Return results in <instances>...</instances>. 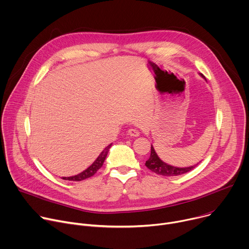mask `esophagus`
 Segmentation results:
<instances>
[{
    "instance_id": "esophagus-1",
    "label": "esophagus",
    "mask_w": 249,
    "mask_h": 249,
    "mask_svg": "<svg viewBox=\"0 0 249 249\" xmlns=\"http://www.w3.org/2000/svg\"><path fill=\"white\" fill-rule=\"evenodd\" d=\"M128 134L131 136V137H138L140 136V132L136 129H129L128 130Z\"/></svg>"
}]
</instances>
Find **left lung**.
<instances>
[{
  "label": "left lung",
  "instance_id": "1",
  "mask_svg": "<svg viewBox=\"0 0 249 249\" xmlns=\"http://www.w3.org/2000/svg\"><path fill=\"white\" fill-rule=\"evenodd\" d=\"M201 76L204 78L203 75H201ZM197 165H198V163L195 164V165L189 166V167H177V166H172L170 164H167L159 158V156L157 155L153 145L151 146V156H150L149 160L146 161V166L149 169H151L153 172H155L157 174H160V175H162V176L181 175L183 173H186V172L192 170Z\"/></svg>",
  "mask_w": 249,
  "mask_h": 249
}]
</instances>
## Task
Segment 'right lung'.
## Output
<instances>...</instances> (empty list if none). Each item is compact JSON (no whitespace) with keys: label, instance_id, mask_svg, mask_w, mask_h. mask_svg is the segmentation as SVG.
Here are the masks:
<instances>
[{"label":"right lung","instance_id":"obj_1","mask_svg":"<svg viewBox=\"0 0 249 249\" xmlns=\"http://www.w3.org/2000/svg\"><path fill=\"white\" fill-rule=\"evenodd\" d=\"M111 147V144L108 145L107 147H106L100 154L99 156L97 157V159L92 162V164H90L87 169H85L83 172L77 174V175H74V176H70V177H63L62 179L64 180H71V181H82L84 179H87L89 178V177L94 175L96 173V171L102 166L105 159H106V156H107L108 152H109V149Z\"/></svg>","mask_w":249,"mask_h":249}]
</instances>
